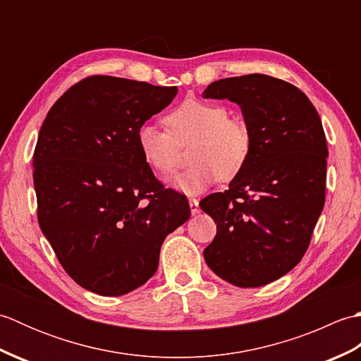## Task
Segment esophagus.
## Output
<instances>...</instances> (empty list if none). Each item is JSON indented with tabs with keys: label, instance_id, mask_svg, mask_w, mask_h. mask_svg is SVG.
<instances>
[{
	"label": "esophagus",
	"instance_id": "esophagus-1",
	"mask_svg": "<svg viewBox=\"0 0 361 361\" xmlns=\"http://www.w3.org/2000/svg\"><path fill=\"white\" fill-rule=\"evenodd\" d=\"M189 206H190V212H192V216H195V214H198V211H200L197 198H189Z\"/></svg>",
	"mask_w": 361,
	"mask_h": 361
}]
</instances>
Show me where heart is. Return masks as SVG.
<instances>
[{
    "label": "heart",
    "instance_id": "b5f03b06",
    "mask_svg": "<svg viewBox=\"0 0 361 361\" xmlns=\"http://www.w3.org/2000/svg\"><path fill=\"white\" fill-rule=\"evenodd\" d=\"M167 130L144 124L136 132L137 149L159 176H171L178 167L181 147L190 143V166L172 181L175 189L197 195L219 178L231 181L247 167L252 152V133L245 121L229 116L225 105L186 99L164 116Z\"/></svg>",
    "mask_w": 361,
    "mask_h": 361
}]
</instances>
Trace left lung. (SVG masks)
<instances>
[{
    "label": "left lung",
    "mask_w": 361,
    "mask_h": 361,
    "mask_svg": "<svg viewBox=\"0 0 361 361\" xmlns=\"http://www.w3.org/2000/svg\"><path fill=\"white\" fill-rule=\"evenodd\" d=\"M203 96L239 104L252 133L247 167L225 192L200 202L217 225L203 256L233 286H265L310 245L326 198L324 128L301 90L267 74L216 80Z\"/></svg>",
    "instance_id": "8db88e82"
}]
</instances>
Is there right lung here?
<instances>
[{"instance_id":"obj_1","label":"right lung","mask_w":361,"mask_h":361,"mask_svg":"<svg viewBox=\"0 0 361 361\" xmlns=\"http://www.w3.org/2000/svg\"><path fill=\"white\" fill-rule=\"evenodd\" d=\"M176 87L88 75L46 114L34 150L37 219L63 270L102 296L155 274L169 233L190 217L186 195L164 188L136 132Z\"/></svg>"}]
</instances>
